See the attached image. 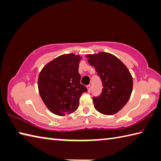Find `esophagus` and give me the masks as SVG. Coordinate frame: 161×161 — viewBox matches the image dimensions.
I'll list each match as a JSON object with an SVG mask.
<instances>
[{"label":"esophagus","instance_id":"1","mask_svg":"<svg viewBox=\"0 0 161 161\" xmlns=\"http://www.w3.org/2000/svg\"><path fill=\"white\" fill-rule=\"evenodd\" d=\"M91 87H92V86H91L90 84H89V85L86 86V88H87V90H88V92H91Z\"/></svg>","mask_w":161,"mask_h":161}]
</instances>
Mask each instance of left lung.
Masks as SVG:
<instances>
[{"label": "left lung", "mask_w": 161, "mask_h": 161, "mask_svg": "<svg viewBox=\"0 0 161 161\" xmlns=\"http://www.w3.org/2000/svg\"><path fill=\"white\" fill-rule=\"evenodd\" d=\"M86 57L95 68L103 85L101 94L93 97L94 108L106 115L118 113L129 101L132 92L133 80L129 69L108 53L101 52Z\"/></svg>", "instance_id": "8db88e82"}]
</instances>
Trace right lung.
Instances as JSON below:
<instances>
[{
	"instance_id": "right-lung-1",
	"label": "right lung",
	"mask_w": 161,
	"mask_h": 161,
	"mask_svg": "<svg viewBox=\"0 0 161 161\" xmlns=\"http://www.w3.org/2000/svg\"><path fill=\"white\" fill-rule=\"evenodd\" d=\"M80 55L65 54L43 67L38 79V88L43 103L55 115L63 116L78 108L85 86L80 83Z\"/></svg>"
}]
</instances>
